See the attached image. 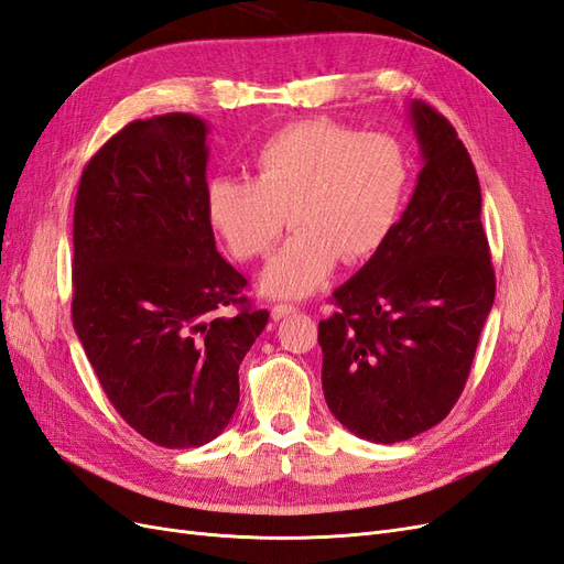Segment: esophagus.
<instances>
[{"label": "esophagus", "mask_w": 564, "mask_h": 564, "mask_svg": "<svg viewBox=\"0 0 564 564\" xmlns=\"http://www.w3.org/2000/svg\"><path fill=\"white\" fill-rule=\"evenodd\" d=\"M292 313H296V305H292V303H278V305H272V317H275V319H282V317L292 315Z\"/></svg>", "instance_id": "esophagus-1"}]
</instances>
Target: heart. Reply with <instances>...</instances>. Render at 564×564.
Masks as SVG:
<instances>
[{"label": "heart", "mask_w": 564, "mask_h": 564, "mask_svg": "<svg viewBox=\"0 0 564 564\" xmlns=\"http://www.w3.org/2000/svg\"><path fill=\"white\" fill-rule=\"evenodd\" d=\"M412 187V160L386 131L303 119L270 133L251 155V178L224 176L207 191V216L237 261L265 256L286 224L294 232L263 270L275 299H301L338 259L362 263L398 228Z\"/></svg>", "instance_id": "b5f03b06"}]
</instances>
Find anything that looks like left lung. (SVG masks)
I'll use <instances>...</instances> for the list:
<instances>
[{
    "mask_svg": "<svg viewBox=\"0 0 564 564\" xmlns=\"http://www.w3.org/2000/svg\"><path fill=\"white\" fill-rule=\"evenodd\" d=\"M423 169L379 253L334 292L319 322L329 412L392 445L433 429L464 392L497 280L473 160L447 117L409 104Z\"/></svg>",
    "mask_w": 564,
    "mask_h": 564,
    "instance_id": "8db88e82",
    "label": "left lung"
}]
</instances>
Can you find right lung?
Listing matches in <instances>:
<instances>
[{"mask_svg":"<svg viewBox=\"0 0 564 564\" xmlns=\"http://www.w3.org/2000/svg\"><path fill=\"white\" fill-rule=\"evenodd\" d=\"M207 133L187 112L135 119L84 166L75 202V332L117 414L169 449L226 431L270 317L216 251Z\"/></svg>","mask_w":564,"mask_h":564,"instance_id":"add662e5","label":"right lung"}]
</instances>
